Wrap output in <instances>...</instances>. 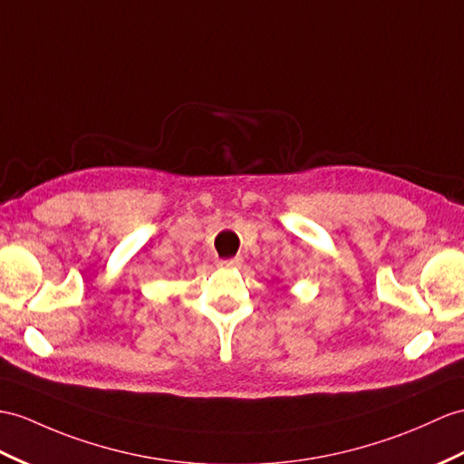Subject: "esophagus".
<instances>
[{"label":"esophagus","instance_id":"34e87169","mask_svg":"<svg viewBox=\"0 0 464 464\" xmlns=\"http://www.w3.org/2000/svg\"><path fill=\"white\" fill-rule=\"evenodd\" d=\"M242 264H244V259H242L240 256L228 257V259H220V262H218L220 267H238V266H242Z\"/></svg>","mask_w":464,"mask_h":464}]
</instances>
